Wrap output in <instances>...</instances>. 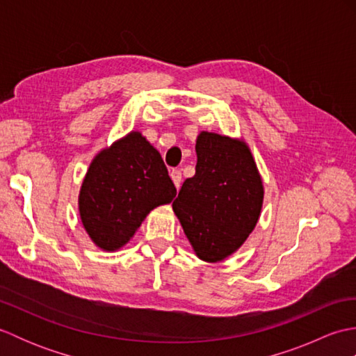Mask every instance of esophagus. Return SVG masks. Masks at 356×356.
<instances>
[{
  "instance_id": "1",
  "label": "esophagus",
  "mask_w": 356,
  "mask_h": 356,
  "mask_svg": "<svg viewBox=\"0 0 356 356\" xmlns=\"http://www.w3.org/2000/svg\"><path fill=\"white\" fill-rule=\"evenodd\" d=\"M170 176H171V179H172L174 185H176V188L179 190L180 182H182V172H180L179 170H172V171L170 172Z\"/></svg>"
}]
</instances>
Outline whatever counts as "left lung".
Here are the masks:
<instances>
[{"instance_id": "left-lung-1", "label": "left lung", "mask_w": 356, "mask_h": 356, "mask_svg": "<svg viewBox=\"0 0 356 356\" xmlns=\"http://www.w3.org/2000/svg\"><path fill=\"white\" fill-rule=\"evenodd\" d=\"M195 153V174L184 182L172 209L195 255L217 263L254 231L263 207V180L243 140L200 131Z\"/></svg>"}]
</instances>
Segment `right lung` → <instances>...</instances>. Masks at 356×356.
I'll use <instances>...</instances> for the list:
<instances>
[{"mask_svg": "<svg viewBox=\"0 0 356 356\" xmlns=\"http://www.w3.org/2000/svg\"><path fill=\"white\" fill-rule=\"evenodd\" d=\"M174 197L161 153L131 131L90 163L78 199L81 222L97 248L113 252L131 240L151 209Z\"/></svg>", "mask_w": 356, "mask_h": 356, "instance_id": "obj_1", "label": "right lung"}]
</instances>
